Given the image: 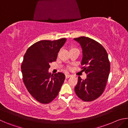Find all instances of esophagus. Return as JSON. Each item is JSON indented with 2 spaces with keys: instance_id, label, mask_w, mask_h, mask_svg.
<instances>
[{
  "instance_id": "esophagus-1",
  "label": "esophagus",
  "mask_w": 128,
  "mask_h": 128,
  "mask_svg": "<svg viewBox=\"0 0 128 128\" xmlns=\"http://www.w3.org/2000/svg\"><path fill=\"white\" fill-rule=\"evenodd\" d=\"M71 76H72V75H70V74H66V78L70 77Z\"/></svg>"
}]
</instances>
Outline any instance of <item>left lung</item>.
<instances>
[{
    "label": "left lung",
    "instance_id": "obj_1",
    "mask_svg": "<svg viewBox=\"0 0 128 128\" xmlns=\"http://www.w3.org/2000/svg\"><path fill=\"white\" fill-rule=\"evenodd\" d=\"M82 51L81 64L87 77L78 81L74 88L78 97L85 102H91L102 94L107 84L110 71L108 54L100 43L86 36L74 38Z\"/></svg>",
    "mask_w": 128,
    "mask_h": 128
}]
</instances>
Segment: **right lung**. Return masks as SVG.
<instances>
[{"mask_svg": "<svg viewBox=\"0 0 128 128\" xmlns=\"http://www.w3.org/2000/svg\"><path fill=\"white\" fill-rule=\"evenodd\" d=\"M66 38L40 40L27 50L21 65L23 81L28 92L39 102L47 104L59 94L66 76L48 72L50 63L56 61Z\"/></svg>", "mask_w": 128, "mask_h": 128, "instance_id": "obj_1", "label": "right lung"}]
</instances>
